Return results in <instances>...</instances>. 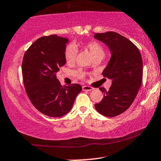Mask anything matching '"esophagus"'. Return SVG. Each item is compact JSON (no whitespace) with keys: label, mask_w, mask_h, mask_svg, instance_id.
<instances>
[{"label":"esophagus","mask_w":161,"mask_h":161,"mask_svg":"<svg viewBox=\"0 0 161 161\" xmlns=\"http://www.w3.org/2000/svg\"><path fill=\"white\" fill-rule=\"evenodd\" d=\"M92 87H90V86H82V90L83 91H87V92H90V91H92L93 90Z\"/></svg>","instance_id":"1"}]
</instances>
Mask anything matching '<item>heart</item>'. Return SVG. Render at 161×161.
<instances>
[{
    "label": "heart",
    "instance_id": "obj_1",
    "mask_svg": "<svg viewBox=\"0 0 161 161\" xmlns=\"http://www.w3.org/2000/svg\"><path fill=\"white\" fill-rule=\"evenodd\" d=\"M86 47L87 49L90 52L92 58L97 57V56H103L104 55V50L103 47L100 45L98 42L95 41H91L87 42L86 44ZM77 55V48L75 47L73 44H69L66 46L64 51V58L68 64L73 63L75 61V57ZM75 75L79 78L83 79L85 77V73L82 70H78L75 72Z\"/></svg>",
    "mask_w": 161,
    "mask_h": 161
}]
</instances>
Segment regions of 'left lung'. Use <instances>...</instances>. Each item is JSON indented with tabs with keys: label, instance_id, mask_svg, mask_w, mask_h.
<instances>
[{
	"label": "left lung",
	"instance_id": "left-lung-1",
	"mask_svg": "<svg viewBox=\"0 0 161 161\" xmlns=\"http://www.w3.org/2000/svg\"><path fill=\"white\" fill-rule=\"evenodd\" d=\"M94 38L105 43L111 52L102 74L112 80L109 91L100 88L103 98L94 106L103 115L115 117L128 109L138 94L142 79V56L132 42L118 33L95 34Z\"/></svg>",
	"mask_w": 161,
	"mask_h": 161
}]
</instances>
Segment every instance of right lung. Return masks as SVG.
<instances>
[{"mask_svg":"<svg viewBox=\"0 0 161 161\" xmlns=\"http://www.w3.org/2000/svg\"><path fill=\"white\" fill-rule=\"evenodd\" d=\"M68 39L57 35L37 39L25 52L22 70L25 91L38 111L49 117H61L72 109L82 86H62L57 79L66 64L64 51Z\"/></svg>","mask_w":161,"mask_h":161,"instance_id":"obj_1","label":"right lung"}]
</instances>
